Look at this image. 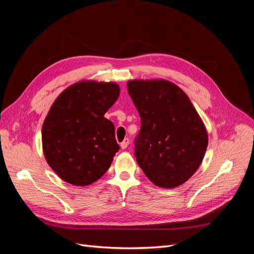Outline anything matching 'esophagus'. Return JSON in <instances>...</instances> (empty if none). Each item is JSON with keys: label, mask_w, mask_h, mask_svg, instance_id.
Wrapping results in <instances>:
<instances>
[{"label": "esophagus", "mask_w": 254, "mask_h": 254, "mask_svg": "<svg viewBox=\"0 0 254 254\" xmlns=\"http://www.w3.org/2000/svg\"><path fill=\"white\" fill-rule=\"evenodd\" d=\"M128 144H129V139H127V137H126V139H124V141H123V142L120 144L121 148H122V149H126Z\"/></svg>", "instance_id": "1"}]
</instances>
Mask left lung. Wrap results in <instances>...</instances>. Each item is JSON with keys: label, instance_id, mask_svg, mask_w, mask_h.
<instances>
[{"label": "left lung", "instance_id": "1", "mask_svg": "<svg viewBox=\"0 0 254 254\" xmlns=\"http://www.w3.org/2000/svg\"><path fill=\"white\" fill-rule=\"evenodd\" d=\"M141 118L134 155L146 177L160 188L187 182L200 166L207 132L189 96L164 79L127 82Z\"/></svg>", "mask_w": 254, "mask_h": 254}]
</instances>
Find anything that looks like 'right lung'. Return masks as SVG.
<instances>
[{"label":"right lung","instance_id":"right-lung-1","mask_svg":"<svg viewBox=\"0 0 254 254\" xmlns=\"http://www.w3.org/2000/svg\"><path fill=\"white\" fill-rule=\"evenodd\" d=\"M119 84L83 80L66 88L42 126L45 160L64 181L86 187L108 171L120 146L104 115L117 102Z\"/></svg>","mask_w":254,"mask_h":254}]
</instances>
